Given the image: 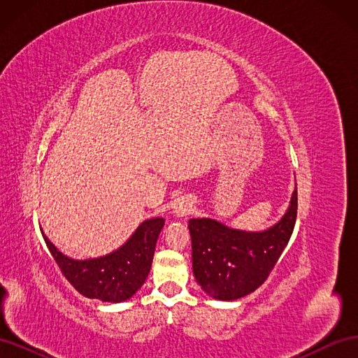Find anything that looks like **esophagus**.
<instances>
[{"mask_svg":"<svg viewBox=\"0 0 358 358\" xmlns=\"http://www.w3.org/2000/svg\"><path fill=\"white\" fill-rule=\"evenodd\" d=\"M189 209H191L189 204H183V203L179 201V203L175 206V213H176L178 216H183V215L189 213Z\"/></svg>","mask_w":358,"mask_h":358,"instance_id":"1","label":"esophagus"}]
</instances>
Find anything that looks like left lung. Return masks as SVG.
<instances>
[{"label": "left lung", "instance_id": "1", "mask_svg": "<svg viewBox=\"0 0 358 358\" xmlns=\"http://www.w3.org/2000/svg\"><path fill=\"white\" fill-rule=\"evenodd\" d=\"M297 216V187L285 215L264 231L230 229L210 218H192V272L206 294L237 300L255 291L288 245Z\"/></svg>", "mask_w": 358, "mask_h": 358}]
</instances>
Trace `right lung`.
<instances>
[{
    "instance_id": "1",
    "label": "right lung",
    "mask_w": 358,
    "mask_h": 358,
    "mask_svg": "<svg viewBox=\"0 0 358 358\" xmlns=\"http://www.w3.org/2000/svg\"><path fill=\"white\" fill-rule=\"evenodd\" d=\"M162 227L164 218L157 216L146 220L116 251L88 259L64 255L45 233L41 231V234L62 275L82 296L121 303L131 299L145 284Z\"/></svg>"
}]
</instances>
